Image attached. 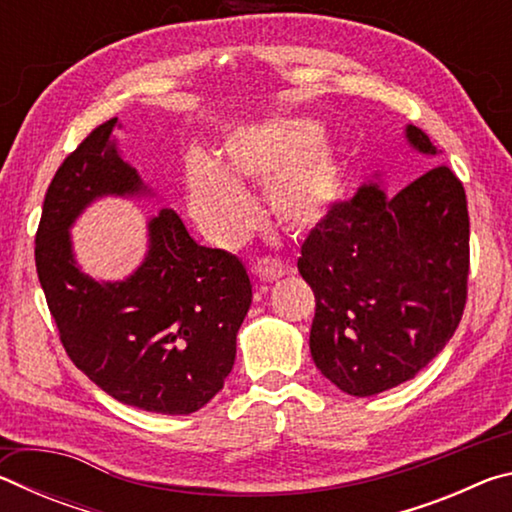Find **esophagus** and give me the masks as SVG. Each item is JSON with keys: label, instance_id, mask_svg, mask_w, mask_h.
Returning a JSON list of instances; mask_svg holds the SVG:
<instances>
[{"label": "esophagus", "instance_id": "34e87169", "mask_svg": "<svg viewBox=\"0 0 512 512\" xmlns=\"http://www.w3.org/2000/svg\"><path fill=\"white\" fill-rule=\"evenodd\" d=\"M253 271H255V275L262 277V280L273 282V280H280V277L287 273V266H284L282 262H277V259L262 257V259H257V262H255Z\"/></svg>", "mask_w": 512, "mask_h": 512}]
</instances>
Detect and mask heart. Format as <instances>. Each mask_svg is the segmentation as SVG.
<instances>
[{
  "label": "heart",
  "instance_id": "heart-1",
  "mask_svg": "<svg viewBox=\"0 0 512 512\" xmlns=\"http://www.w3.org/2000/svg\"><path fill=\"white\" fill-rule=\"evenodd\" d=\"M320 128L291 119L239 131L225 142V167L207 155L187 160V203L198 228L216 244H237L257 225V210L239 180L266 187V205L284 230L305 232L325 219L339 196L341 169Z\"/></svg>",
  "mask_w": 512,
  "mask_h": 512
}]
</instances>
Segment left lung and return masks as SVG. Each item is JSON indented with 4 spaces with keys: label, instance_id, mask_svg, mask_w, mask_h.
<instances>
[{
    "label": "left lung",
    "instance_id": "8db88e82",
    "mask_svg": "<svg viewBox=\"0 0 512 512\" xmlns=\"http://www.w3.org/2000/svg\"><path fill=\"white\" fill-rule=\"evenodd\" d=\"M406 137L436 153L418 126ZM298 271L314 291L309 350L343 393L368 397L413 379L452 339L470 275V216L447 164L393 196L363 185L305 239Z\"/></svg>",
    "mask_w": 512,
    "mask_h": 512
}]
</instances>
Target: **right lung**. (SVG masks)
I'll return each instance as SVG.
<instances>
[{
	"label": "right lung",
	"mask_w": 512,
	"mask_h": 512,
	"mask_svg": "<svg viewBox=\"0 0 512 512\" xmlns=\"http://www.w3.org/2000/svg\"><path fill=\"white\" fill-rule=\"evenodd\" d=\"M103 121L60 164L36 232V268L60 343L101 391L137 409L187 415L221 391L253 289L244 264L198 246L173 210L149 223V255L124 282L79 271L69 225L94 198L144 192Z\"/></svg>",
	"instance_id": "right-lung-1"
}]
</instances>
